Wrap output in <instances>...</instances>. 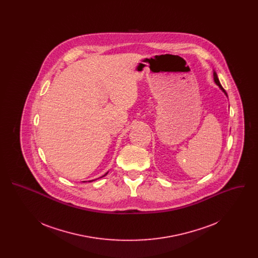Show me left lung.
<instances>
[{
    "instance_id": "1",
    "label": "left lung",
    "mask_w": 258,
    "mask_h": 258,
    "mask_svg": "<svg viewBox=\"0 0 258 258\" xmlns=\"http://www.w3.org/2000/svg\"><path fill=\"white\" fill-rule=\"evenodd\" d=\"M214 81H215V83L218 85V86L220 87V89H221V91L225 94V96L227 97V94H226V92L224 91V89L221 87V83H220V80H219V78H218V75H217V73L214 71Z\"/></svg>"
}]
</instances>
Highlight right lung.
Listing matches in <instances>:
<instances>
[{
    "instance_id": "1",
    "label": "right lung",
    "mask_w": 258,
    "mask_h": 258,
    "mask_svg": "<svg viewBox=\"0 0 258 258\" xmlns=\"http://www.w3.org/2000/svg\"><path fill=\"white\" fill-rule=\"evenodd\" d=\"M107 173H108V172H107ZM107 173H105V174H104V175H103V176H101V177H100V178H102V177H104V176H106V175H107ZM92 181H94V180H92ZM92 181H89V182H92ZM83 182H86V181H83Z\"/></svg>"
}]
</instances>
